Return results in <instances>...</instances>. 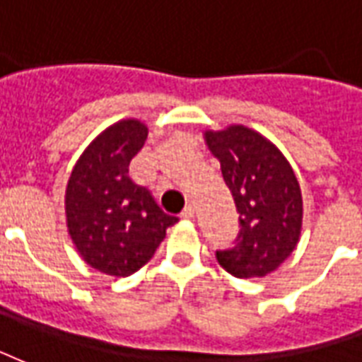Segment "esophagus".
<instances>
[{"instance_id": "esophagus-1", "label": "esophagus", "mask_w": 362, "mask_h": 362, "mask_svg": "<svg viewBox=\"0 0 362 362\" xmlns=\"http://www.w3.org/2000/svg\"><path fill=\"white\" fill-rule=\"evenodd\" d=\"M181 218H183V220H192V218H194V206H192V204H187L183 212H181Z\"/></svg>"}]
</instances>
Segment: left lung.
I'll list each match as a JSON object with an SVG mask.
<instances>
[{
    "label": "left lung",
    "mask_w": 362,
    "mask_h": 362,
    "mask_svg": "<svg viewBox=\"0 0 362 362\" xmlns=\"http://www.w3.org/2000/svg\"><path fill=\"white\" fill-rule=\"evenodd\" d=\"M202 136L220 162L241 221L239 245L218 250L216 258L235 278H264L291 257L300 239L303 194L295 171L284 152L250 127L206 129Z\"/></svg>",
    "instance_id": "left-lung-1"
}]
</instances>
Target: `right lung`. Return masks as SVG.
Returning a JSON list of instances; mask_svg holds the SVG:
<instances>
[{
    "label": "right lung",
    "mask_w": 362,
    "mask_h": 362,
    "mask_svg": "<svg viewBox=\"0 0 362 362\" xmlns=\"http://www.w3.org/2000/svg\"><path fill=\"white\" fill-rule=\"evenodd\" d=\"M146 136L148 127L134 117L105 127L78 156L65 189V221L76 252L113 278L141 270L179 221L129 177Z\"/></svg>",
    "instance_id": "add662e5"
}]
</instances>
